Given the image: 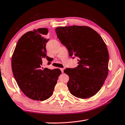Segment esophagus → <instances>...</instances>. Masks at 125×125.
Segmentation results:
<instances>
[{"label":"esophagus","mask_w":125,"mask_h":125,"mask_svg":"<svg viewBox=\"0 0 125 125\" xmlns=\"http://www.w3.org/2000/svg\"><path fill=\"white\" fill-rule=\"evenodd\" d=\"M60 69H61V72H62V73H63L64 72V68H60Z\"/></svg>","instance_id":"obj_1"}]
</instances>
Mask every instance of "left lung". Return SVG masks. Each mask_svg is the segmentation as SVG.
Returning <instances> with one entry per match:
<instances>
[{
	"label": "left lung",
	"instance_id": "8db88e82",
	"mask_svg": "<svg viewBox=\"0 0 125 125\" xmlns=\"http://www.w3.org/2000/svg\"><path fill=\"white\" fill-rule=\"evenodd\" d=\"M55 31L71 57L78 58L77 67L64 71L69 77L67 86L71 93L81 99L94 96L108 74L109 55L104 41L88 26L58 27Z\"/></svg>",
	"mask_w": 125,
	"mask_h": 125
}]
</instances>
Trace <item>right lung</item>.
<instances>
[{
  "instance_id": "1",
  "label": "right lung",
  "mask_w": 125,
  "mask_h": 125,
  "mask_svg": "<svg viewBox=\"0 0 125 125\" xmlns=\"http://www.w3.org/2000/svg\"><path fill=\"white\" fill-rule=\"evenodd\" d=\"M46 28L29 31L19 40L12 56V73L24 94L32 100L43 101L52 95L58 77L59 69H42V58L46 56Z\"/></svg>"
}]
</instances>
